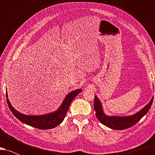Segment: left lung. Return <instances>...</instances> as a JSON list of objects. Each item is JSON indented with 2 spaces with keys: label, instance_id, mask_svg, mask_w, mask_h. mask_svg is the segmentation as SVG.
Wrapping results in <instances>:
<instances>
[{
  "label": "left lung",
  "instance_id": "8db88e82",
  "mask_svg": "<svg viewBox=\"0 0 155 155\" xmlns=\"http://www.w3.org/2000/svg\"><path fill=\"white\" fill-rule=\"evenodd\" d=\"M153 98H154V96L152 97L148 104L146 105L144 107L140 109L139 111L134 114L130 115V116H108L104 113L101 101L99 100L97 96L95 95L94 109L95 111V115L97 120L103 124L113 130H122L127 129L132 127L137 122H139V120L144 115L147 114L152 106Z\"/></svg>",
  "mask_w": 155,
  "mask_h": 155
}]
</instances>
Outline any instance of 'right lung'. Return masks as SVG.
Listing matches in <instances>:
<instances>
[{
	"label": "right lung",
	"mask_w": 155,
	"mask_h": 155,
	"mask_svg": "<svg viewBox=\"0 0 155 155\" xmlns=\"http://www.w3.org/2000/svg\"><path fill=\"white\" fill-rule=\"evenodd\" d=\"M82 91L81 89L73 90L65 96V99L58 110L43 115H25L20 113L15 109L11 104L8 98V94L6 91V101L10 111L19 121L23 123L41 130H49L54 128L63 122L69 106L74 99Z\"/></svg>",
	"instance_id": "add662e5"
}]
</instances>
